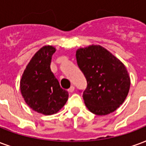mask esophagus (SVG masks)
Returning <instances> with one entry per match:
<instances>
[{
  "label": "esophagus",
  "mask_w": 146,
  "mask_h": 146,
  "mask_svg": "<svg viewBox=\"0 0 146 146\" xmlns=\"http://www.w3.org/2000/svg\"><path fill=\"white\" fill-rule=\"evenodd\" d=\"M74 89H75V87H73V86H71V87H70V88L68 89V91H69L70 93H72L74 91Z\"/></svg>",
  "instance_id": "obj_1"
}]
</instances>
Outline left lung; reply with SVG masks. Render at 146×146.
<instances>
[{"label":"left lung","mask_w":146,"mask_h":146,"mask_svg":"<svg viewBox=\"0 0 146 146\" xmlns=\"http://www.w3.org/2000/svg\"><path fill=\"white\" fill-rule=\"evenodd\" d=\"M76 58L87 82L83 94L87 109L98 115L116 111L130 89V76L124 63L100 45L78 48Z\"/></svg>","instance_id":"left-lung-1"}]
</instances>
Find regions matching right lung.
I'll return each mask as SVG.
<instances>
[{
    "mask_svg": "<svg viewBox=\"0 0 146 146\" xmlns=\"http://www.w3.org/2000/svg\"><path fill=\"white\" fill-rule=\"evenodd\" d=\"M56 50L50 45L40 48L30 59L20 80V90L25 103L33 111L44 115L56 114L69 97L50 69Z\"/></svg>",
    "mask_w": 146,
    "mask_h": 146,
    "instance_id": "1",
    "label": "right lung"
}]
</instances>
